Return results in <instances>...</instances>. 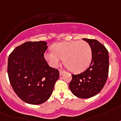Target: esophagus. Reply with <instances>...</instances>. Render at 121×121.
<instances>
[{
  "mask_svg": "<svg viewBox=\"0 0 121 121\" xmlns=\"http://www.w3.org/2000/svg\"><path fill=\"white\" fill-rule=\"evenodd\" d=\"M65 72V71H63V70H60V76H61V75H62L63 74V73Z\"/></svg>",
  "mask_w": 121,
  "mask_h": 121,
  "instance_id": "1",
  "label": "esophagus"
}]
</instances>
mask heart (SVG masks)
I'll use <instances>...</instances> for the list:
<instances>
[{"label": "heart", "mask_w": 121, "mask_h": 121, "mask_svg": "<svg viewBox=\"0 0 121 121\" xmlns=\"http://www.w3.org/2000/svg\"><path fill=\"white\" fill-rule=\"evenodd\" d=\"M53 51L45 53V58L52 67H56L61 59L71 72L79 73L86 70L92 60L91 48L85 41L60 42L53 46Z\"/></svg>", "instance_id": "1"}]
</instances>
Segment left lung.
Here are the masks:
<instances>
[{
    "label": "left lung",
    "instance_id": "8db88e82",
    "mask_svg": "<svg viewBox=\"0 0 121 121\" xmlns=\"http://www.w3.org/2000/svg\"><path fill=\"white\" fill-rule=\"evenodd\" d=\"M89 44L92 60L88 69L78 74H72L69 84L71 91L79 98H89L101 91L109 73V54L106 47L94 39L83 38Z\"/></svg>",
    "mask_w": 121,
    "mask_h": 121
}]
</instances>
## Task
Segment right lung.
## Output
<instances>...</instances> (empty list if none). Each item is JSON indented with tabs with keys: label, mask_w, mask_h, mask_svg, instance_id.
I'll list each match as a JSON object with an SVG mask.
<instances>
[{
	"label": "right lung",
	"mask_w": 121,
	"mask_h": 121,
	"mask_svg": "<svg viewBox=\"0 0 121 121\" xmlns=\"http://www.w3.org/2000/svg\"><path fill=\"white\" fill-rule=\"evenodd\" d=\"M47 48L45 42H27L16 47L9 56L10 83L16 95L28 104L47 101L60 76L59 71L50 67L44 58Z\"/></svg>",
	"instance_id": "1"
}]
</instances>
